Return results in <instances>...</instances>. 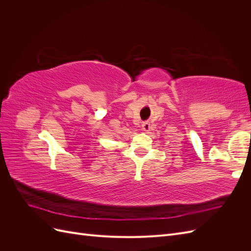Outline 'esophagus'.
<instances>
[{"label":"esophagus","instance_id":"1","mask_svg":"<svg viewBox=\"0 0 251 251\" xmlns=\"http://www.w3.org/2000/svg\"><path fill=\"white\" fill-rule=\"evenodd\" d=\"M150 128H151V125H150L149 121H144V123H142V130L144 132L150 131Z\"/></svg>","mask_w":251,"mask_h":251}]
</instances>
